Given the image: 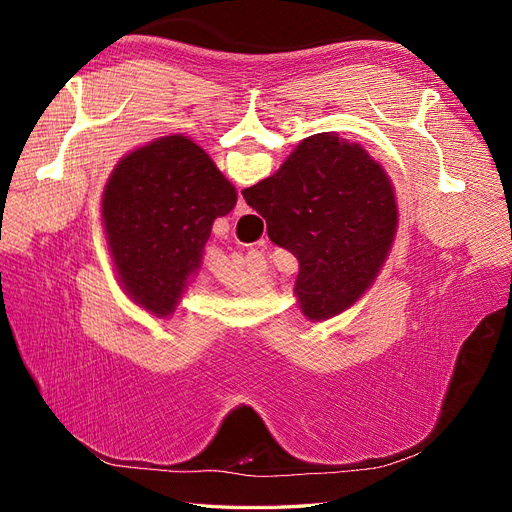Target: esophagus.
<instances>
[{
    "instance_id": "obj_1",
    "label": "esophagus",
    "mask_w": 512,
    "mask_h": 512,
    "mask_svg": "<svg viewBox=\"0 0 512 512\" xmlns=\"http://www.w3.org/2000/svg\"><path fill=\"white\" fill-rule=\"evenodd\" d=\"M247 211H250V207L245 205V200H243V196H239L237 198V207H235V215H245Z\"/></svg>"
}]
</instances>
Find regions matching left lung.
<instances>
[{"label":"left lung","instance_id":"1","mask_svg":"<svg viewBox=\"0 0 512 512\" xmlns=\"http://www.w3.org/2000/svg\"><path fill=\"white\" fill-rule=\"evenodd\" d=\"M235 205V185L188 136H162L123 156L106 181L102 224L128 297L160 318L173 314L213 222Z\"/></svg>","mask_w":512,"mask_h":512}]
</instances>
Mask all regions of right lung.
Here are the masks:
<instances>
[{"instance_id": "add662e5", "label": "right lung", "mask_w": 512, "mask_h": 512, "mask_svg": "<svg viewBox=\"0 0 512 512\" xmlns=\"http://www.w3.org/2000/svg\"><path fill=\"white\" fill-rule=\"evenodd\" d=\"M243 198L267 220L269 239L299 260L294 297L312 322L359 301L395 241L389 175L363 145L335 132L307 136Z\"/></svg>"}]
</instances>
